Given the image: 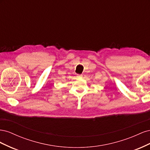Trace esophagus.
I'll use <instances>...</instances> for the list:
<instances>
[{"instance_id": "34e87169", "label": "esophagus", "mask_w": 150, "mask_h": 150, "mask_svg": "<svg viewBox=\"0 0 150 150\" xmlns=\"http://www.w3.org/2000/svg\"><path fill=\"white\" fill-rule=\"evenodd\" d=\"M78 77H79V78H82L83 75H82V74H78Z\"/></svg>"}]
</instances>
